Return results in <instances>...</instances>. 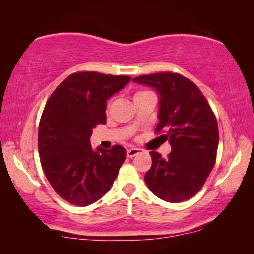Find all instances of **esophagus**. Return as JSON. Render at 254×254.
Here are the masks:
<instances>
[{
    "label": "esophagus",
    "mask_w": 254,
    "mask_h": 254,
    "mask_svg": "<svg viewBox=\"0 0 254 254\" xmlns=\"http://www.w3.org/2000/svg\"><path fill=\"white\" fill-rule=\"evenodd\" d=\"M140 152H142V149H140V148H130L127 150V157L133 158L134 156L140 154Z\"/></svg>",
    "instance_id": "34e87169"
}]
</instances>
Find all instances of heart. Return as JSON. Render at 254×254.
<instances>
[{
	"label": "heart",
	"instance_id": "obj_1",
	"mask_svg": "<svg viewBox=\"0 0 254 254\" xmlns=\"http://www.w3.org/2000/svg\"><path fill=\"white\" fill-rule=\"evenodd\" d=\"M144 92H147V91H138V92H136V95H135V97L138 96V95H142V93H144Z\"/></svg>",
	"mask_w": 254,
	"mask_h": 254
}]
</instances>
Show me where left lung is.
I'll list each match as a JSON object with an SVG mask.
<instances>
[{"label": "left lung", "instance_id": "obj_1", "mask_svg": "<svg viewBox=\"0 0 254 254\" xmlns=\"http://www.w3.org/2000/svg\"><path fill=\"white\" fill-rule=\"evenodd\" d=\"M151 86L159 96L157 133L169 140L166 158L150 151L152 165L144 180L159 199L176 203L201 190L215 165L218 147L217 121L200 89L175 72H157L133 78Z\"/></svg>", "mask_w": 254, "mask_h": 254}]
</instances>
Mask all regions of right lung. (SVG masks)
Wrapping results in <instances>:
<instances>
[{
    "mask_svg": "<svg viewBox=\"0 0 254 254\" xmlns=\"http://www.w3.org/2000/svg\"><path fill=\"white\" fill-rule=\"evenodd\" d=\"M130 81L129 76L95 71L68 76L45 105L38 131V150L45 176L62 199L89 206L109 192L126 150H92L90 137L106 124V102Z\"/></svg>",
    "mask_w": 254,
    "mask_h": 254,
    "instance_id": "obj_1",
    "label": "right lung"
}]
</instances>
